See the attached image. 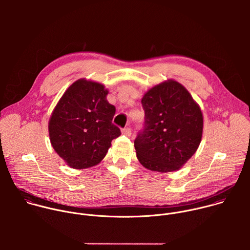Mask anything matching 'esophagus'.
Wrapping results in <instances>:
<instances>
[{"instance_id":"obj_1","label":"esophagus","mask_w":250,"mask_h":250,"mask_svg":"<svg viewBox=\"0 0 250 250\" xmlns=\"http://www.w3.org/2000/svg\"><path fill=\"white\" fill-rule=\"evenodd\" d=\"M123 133H124L125 135L129 136V135L131 134V129H130V127H129V126H126V127L123 128Z\"/></svg>"}]
</instances>
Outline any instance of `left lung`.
I'll return each mask as SVG.
<instances>
[{"mask_svg":"<svg viewBox=\"0 0 250 250\" xmlns=\"http://www.w3.org/2000/svg\"><path fill=\"white\" fill-rule=\"evenodd\" d=\"M145 125L135 140L139 162L161 173L178 170L196 152L203 115L190 93L174 80L151 88L141 99Z\"/></svg>","mask_w":250,"mask_h":250,"instance_id":"8db88e82","label":"left lung"}]
</instances>
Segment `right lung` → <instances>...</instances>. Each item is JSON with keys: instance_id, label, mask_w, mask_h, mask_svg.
<instances>
[{"instance_id": "1", "label": "right lung", "mask_w": 250, "mask_h": 250, "mask_svg": "<svg viewBox=\"0 0 250 250\" xmlns=\"http://www.w3.org/2000/svg\"><path fill=\"white\" fill-rule=\"evenodd\" d=\"M108 90L97 82L80 79L63 94L49 120L52 147L75 169L97 165L121 135L113 124L116 106L106 101Z\"/></svg>"}]
</instances>
